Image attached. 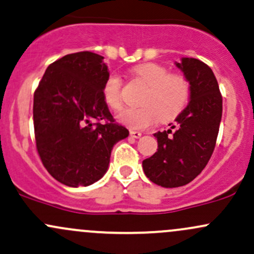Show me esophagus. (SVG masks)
Wrapping results in <instances>:
<instances>
[{
    "label": "esophagus",
    "mask_w": 254,
    "mask_h": 254,
    "mask_svg": "<svg viewBox=\"0 0 254 254\" xmlns=\"http://www.w3.org/2000/svg\"><path fill=\"white\" fill-rule=\"evenodd\" d=\"M129 134H130V137H133V138H140L141 137V133L138 132V130H129Z\"/></svg>",
    "instance_id": "esophagus-1"
}]
</instances>
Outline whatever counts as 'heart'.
Instances as JSON below:
<instances>
[{"mask_svg": "<svg viewBox=\"0 0 254 254\" xmlns=\"http://www.w3.org/2000/svg\"><path fill=\"white\" fill-rule=\"evenodd\" d=\"M134 73L148 86L140 99V106L127 108L119 114V121L133 129H144L159 119L167 122L176 119L190 98V83L184 76L155 63H146L134 69ZM122 80L119 73H110L103 84L105 104L113 110L122 108Z\"/></svg>", "mask_w": 254, "mask_h": 254, "instance_id": "obj_1", "label": "heart"}]
</instances>
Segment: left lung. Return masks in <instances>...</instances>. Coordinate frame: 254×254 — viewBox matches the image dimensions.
<instances>
[{
    "label": "left lung",
    "mask_w": 254,
    "mask_h": 254,
    "mask_svg": "<svg viewBox=\"0 0 254 254\" xmlns=\"http://www.w3.org/2000/svg\"><path fill=\"white\" fill-rule=\"evenodd\" d=\"M190 83V102L177 116L176 126L155 133L157 151L143 161L145 176L163 188L188 184L211 159L219 132L223 99L208 65L195 58L176 63Z\"/></svg>",
    "instance_id": "1"
}]
</instances>
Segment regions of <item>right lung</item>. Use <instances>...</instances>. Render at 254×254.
Segmentation results:
<instances>
[{
	"label": "right lung",
	"instance_id": "right-lung-1",
	"mask_svg": "<svg viewBox=\"0 0 254 254\" xmlns=\"http://www.w3.org/2000/svg\"><path fill=\"white\" fill-rule=\"evenodd\" d=\"M103 59L92 52L63 57L47 67L34 94L37 152L48 173L67 187L99 181L114 145L129 134L103 98L109 76Z\"/></svg>",
	"mask_w": 254,
	"mask_h": 254
}]
</instances>
